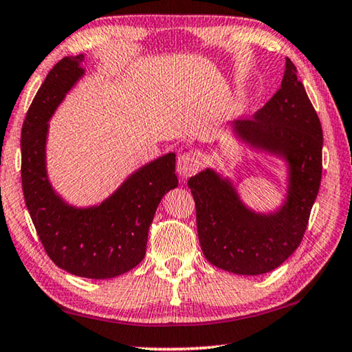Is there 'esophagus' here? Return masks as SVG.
I'll use <instances>...</instances> for the list:
<instances>
[{"mask_svg": "<svg viewBox=\"0 0 352 352\" xmlns=\"http://www.w3.org/2000/svg\"><path fill=\"white\" fill-rule=\"evenodd\" d=\"M201 154L199 153H186L177 157V173L182 177H190L199 168H201Z\"/></svg>", "mask_w": 352, "mask_h": 352, "instance_id": "1", "label": "esophagus"}]
</instances>
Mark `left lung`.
Segmentation results:
<instances>
[{
	"instance_id": "obj_1",
	"label": "left lung",
	"mask_w": 352,
	"mask_h": 352,
	"mask_svg": "<svg viewBox=\"0 0 352 352\" xmlns=\"http://www.w3.org/2000/svg\"><path fill=\"white\" fill-rule=\"evenodd\" d=\"M232 131L253 149L286 162L288 192L277 210L255 212L242 203L228 177L212 168L199 171L188 179L199 245L220 269L266 274L299 247L322 175L321 122L289 58L280 89L252 120L232 122Z\"/></svg>"
}]
</instances>
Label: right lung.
Listing matches in <instances>:
<instances>
[{
	"label": "right lung",
	"instance_id": "add662e5",
	"mask_svg": "<svg viewBox=\"0 0 352 352\" xmlns=\"http://www.w3.org/2000/svg\"><path fill=\"white\" fill-rule=\"evenodd\" d=\"M85 56H66L48 72L21 127V187L37 236L58 267L85 278L105 280L142 263L155 209L177 187L176 154L143 165L97 206L64 201L47 175L48 121L83 77Z\"/></svg>",
	"mask_w": 352,
	"mask_h": 352
}]
</instances>
